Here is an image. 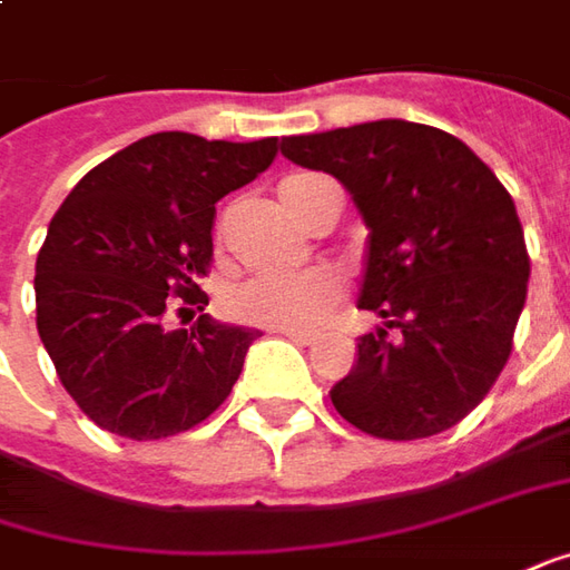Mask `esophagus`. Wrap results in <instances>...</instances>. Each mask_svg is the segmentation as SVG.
<instances>
[{
    "label": "esophagus",
    "instance_id": "34e87169",
    "mask_svg": "<svg viewBox=\"0 0 570 570\" xmlns=\"http://www.w3.org/2000/svg\"><path fill=\"white\" fill-rule=\"evenodd\" d=\"M277 334H284L286 341H293V344H299V346L315 344V334H308V331H277Z\"/></svg>",
    "mask_w": 570,
    "mask_h": 570
}]
</instances>
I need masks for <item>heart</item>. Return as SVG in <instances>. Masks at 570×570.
<instances>
[{
	"mask_svg": "<svg viewBox=\"0 0 570 570\" xmlns=\"http://www.w3.org/2000/svg\"><path fill=\"white\" fill-rule=\"evenodd\" d=\"M308 176H293L281 186V202L286 210L303 220L308 210ZM344 299V281L334 271H303V274H258L239 284L229 296V312L243 324L267 331H308Z\"/></svg>",
	"mask_w": 570,
	"mask_h": 570,
	"instance_id": "heart-1",
	"label": "heart"
}]
</instances>
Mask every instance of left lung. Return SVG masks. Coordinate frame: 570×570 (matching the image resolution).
<instances>
[{
    "instance_id": "left-lung-1",
    "label": "left lung",
    "mask_w": 570,
    "mask_h": 570,
    "mask_svg": "<svg viewBox=\"0 0 570 570\" xmlns=\"http://www.w3.org/2000/svg\"><path fill=\"white\" fill-rule=\"evenodd\" d=\"M286 160L341 179L368 226L360 308L384 327L331 403L387 442L439 435L499 382L527 299L530 255L508 188L461 138L379 119L284 138Z\"/></svg>"
}]
</instances>
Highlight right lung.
Returning a JSON list of instances; mask_svg holds the SVG:
<instances>
[{
  "label": "right lung",
  "instance_id": "right-lung-1",
  "mask_svg": "<svg viewBox=\"0 0 570 570\" xmlns=\"http://www.w3.org/2000/svg\"><path fill=\"white\" fill-rule=\"evenodd\" d=\"M277 138L207 141L157 131L71 188L37 255V331L81 413L112 435L154 442L195 429L229 397L252 327L167 331L205 308L217 202L258 179Z\"/></svg>",
  "mask_w": 570,
  "mask_h": 570
}]
</instances>
